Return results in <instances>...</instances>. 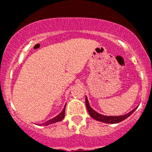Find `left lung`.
<instances>
[{"mask_svg":"<svg viewBox=\"0 0 152 152\" xmlns=\"http://www.w3.org/2000/svg\"><path fill=\"white\" fill-rule=\"evenodd\" d=\"M85 101H86V107H87V109H88V111L89 113L90 116L92 118H94V119L97 120V121L103 122V123H120V122L123 121L124 119H126V118H128L129 116H131L132 114L133 113L134 111L136 110V108L134 109L133 110H132L131 112H129V113L126 114V115H123V116H103V115H101V114L98 113L96 111H94L90 107L89 103H88V98H85Z\"/></svg>","mask_w":152,"mask_h":152,"instance_id":"8db88e82","label":"left lung"}]
</instances>
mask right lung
Masks as SVG:
<instances>
[{"label": "right lung", "instance_id": "1", "mask_svg": "<svg viewBox=\"0 0 152 152\" xmlns=\"http://www.w3.org/2000/svg\"><path fill=\"white\" fill-rule=\"evenodd\" d=\"M65 107H66V104H65V106H64V109H63V110L61 111V112L60 113L58 114L57 116H56L55 118H52V119H51L50 120H48V121H46L45 123H42L41 125H42V126H48V125H50V124H52V123H57V122H59V121H61V120H62V119H64V113H65Z\"/></svg>", "mask_w": 152, "mask_h": 152}]
</instances>
